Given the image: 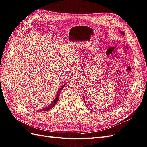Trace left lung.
Instances as JSON below:
<instances>
[{
  "mask_svg": "<svg viewBox=\"0 0 147 147\" xmlns=\"http://www.w3.org/2000/svg\"><path fill=\"white\" fill-rule=\"evenodd\" d=\"M120 32V33H122V35H125V33H123V32ZM84 102H85V101H84ZM86 104V106L88 107V106H87V104Z\"/></svg>",
  "mask_w": 147,
  "mask_h": 147,
  "instance_id": "8db88e82",
  "label": "left lung"
}]
</instances>
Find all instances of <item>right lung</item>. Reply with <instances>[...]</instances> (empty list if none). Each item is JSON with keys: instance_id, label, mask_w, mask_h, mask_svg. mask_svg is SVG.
<instances>
[{"instance_id": "right-lung-1", "label": "right lung", "mask_w": 147, "mask_h": 147, "mask_svg": "<svg viewBox=\"0 0 147 147\" xmlns=\"http://www.w3.org/2000/svg\"><path fill=\"white\" fill-rule=\"evenodd\" d=\"M65 85H63L61 88H60V89L58 90V91L57 92V94H56V98L54 99V100L53 101V102L49 105V106H48L47 107H45V108H43V109H40V110H39V111H40V112H42V111H48V110H50V109H51V108H53V107L55 105L57 104V102H58V100H59V94H60V92H61V91H62V89L65 88Z\"/></svg>"}]
</instances>
